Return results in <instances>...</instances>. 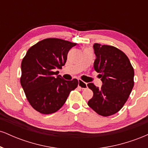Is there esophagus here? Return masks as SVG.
<instances>
[{
	"instance_id": "34e87169",
	"label": "esophagus",
	"mask_w": 148,
	"mask_h": 148,
	"mask_svg": "<svg viewBox=\"0 0 148 148\" xmlns=\"http://www.w3.org/2000/svg\"><path fill=\"white\" fill-rule=\"evenodd\" d=\"M79 81L78 86H79V87L81 88V89H86V88H88L87 84H86V83H85L83 81H81V79H79V81Z\"/></svg>"
}]
</instances>
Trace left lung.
<instances>
[{
    "label": "left lung",
    "mask_w": 148,
    "mask_h": 148,
    "mask_svg": "<svg viewBox=\"0 0 148 148\" xmlns=\"http://www.w3.org/2000/svg\"><path fill=\"white\" fill-rule=\"evenodd\" d=\"M96 59L94 69L99 73L101 88L88 84L93 97L88 104L97 113L109 116L123 108L134 87V68L128 57L120 49L95 43L93 45Z\"/></svg>",
    "instance_id": "8db88e82"
}]
</instances>
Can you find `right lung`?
<instances>
[{
	"mask_svg": "<svg viewBox=\"0 0 148 148\" xmlns=\"http://www.w3.org/2000/svg\"><path fill=\"white\" fill-rule=\"evenodd\" d=\"M76 43L57 38L37 42L28 49L21 62V85L28 102L42 114L53 113L63 106L76 79L66 81L56 69H62L67 53Z\"/></svg>",
	"mask_w": 148,
	"mask_h": 148,
	"instance_id": "1",
	"label": "right lung"
}]
</instances>
